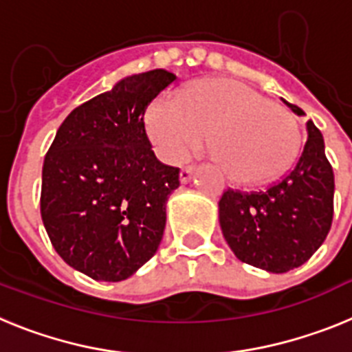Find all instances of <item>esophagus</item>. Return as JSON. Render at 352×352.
<instances>
[{
  "instance_id": "1",
  "label": "esophagus",
  "mask_w": 352,
  "mask_h": 352,
  "mask_svg": "<svg viewBox=\"0 0 352 352\" xmlns=\"http://www.w3.org/2000/svg\"><path fill=\"white\" fill-rule=\"evenodd\" d=\"M195 176V167H185L179 174V178H182V183H190L192 178Z\"/></svg>"
}]
</instances>
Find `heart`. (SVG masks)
I'll list each match as a JSON object with an SVG mask.
<instances>
[{
    "instance_id": "obj_1",
    "label": "heart",
    "mask_w": 352,
    "mask_h": 352,
    "mask_svg": "<svg viewBox=\"0 0 352 352\" xmlns=\"http://www.w3.org/2000/svg\"><path fill=\"white\" fill-rule=\"evenodd\" d=\"M144 129L166 162H176L203 141L208 129L211 155L239 183L280 176L300 148L298 121L287 109L226 77L195 80L179 96H157L146 109Z\"/></svg>"
}]
</instances>
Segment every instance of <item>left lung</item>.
<instances>
[{"label": "left lung", "instance_id": "1", "mask_svg": "<svg viewBox=\"0 0 352 352\" xmlns=\"http://www.w3.org/2000/svg\"><path fill=\"white\" fill-rule=\"evenodd\" d=\"M284 104L298 116V105ZM307 142L296 166L264 192H223L219 220L227 245L239 261L285 273L305 264L326 239L333 220V169L324 139L307 121Z\"/></svg>", "mask_w": 352, "mask_h": 352}]
</instances>
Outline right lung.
<instances>
[{
  "label": "right lung",
  "instance_id": "obj_1",
  "mask_svg": "<svg viewBox=\"0 0 352 352\" xmlns=\"http://www.w3.org/2000/svg\"><path fill=\"white\" fill-rule=\"evenodd\" d=\"M174 80L162 68L118 80L68 114L45 155L43 227L61 259L93 280H125L158 250L179 169L157 160L144 113Z\"/></svg>",
  "mask_w": 352,
  "mask_h": 352
}]
</instances>
